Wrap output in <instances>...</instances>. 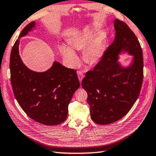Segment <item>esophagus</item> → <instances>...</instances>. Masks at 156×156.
Returning <instances> with one entry per match:
<instances>
[{
  "mask_svg": "<svg viewBox=\"0 0 156 156\" xmlns=\"http://www.w3.org/2000/svg\"><path fill=\"white\" fill-rule=\"evenodd\" d=\"M77 75H78L79 80H80V82H81V81H82V80H83V77H84L83 73L81 72V71H78V72H77Z\"/></svg>",
  "mask_w": 156,
  "mask_h": 156,
  "instance_id": "obj_1",
  "label": "esophagus"
}]
</instances>
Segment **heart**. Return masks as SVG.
Here are the masks:
<instances>
[{
    "mask_svg": "<svg viewBox=\"0 0 156 156\" xmlns=\"http://www.w3.org/2000/svg\"><path fill=\"white\" fill-rule=\"evenodd\" d=\"M68 42L70 46L62 44L59 46V51L73 67L76 66L80 63V58L73 49L80 51L86 48L83 53V58L90 65L99 62L105 53V37L102 35H97V31L92 27H86L76 32Z\"/></svg>",
    "mask_w": 156,
    "mask_h": 156,
    "instance_id": "heart-1",
    "label": "heart"
}]
</instances>
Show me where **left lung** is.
Segmentation results:
<instances>
[{"instance_id":"8db88e82","label":"left lung","mask_w":156,"mask_h":156,"mask_svg":"<svg viewBox=\"0 0 156 156\" xmlns=\"http://www.w3.org/2000/svg\"><path fill=\"white\" fill-rule=\"evenodd\" d=\"M114 27L113 43L81 83L88 93L91 119L99 125L112 123L126 115L138 99L143 81V51L137 37L118 19L114 20ZM126 52L133 59L123 66L119 58Z\"/></svg>"}]
</instances>
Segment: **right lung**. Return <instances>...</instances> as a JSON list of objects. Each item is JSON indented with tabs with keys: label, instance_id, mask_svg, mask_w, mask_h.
<instances>
[{
	"label": "right lung",
	"instance_id": "obj_1",
	"mask_svg": "<svg viewBox=\"0 0 156 156\" xmlns=\"http://www.w3.org/2000/svg\"><path fill=\"white\" fill-rule=\"evenodd\" d=\"M35 26V21L27 24L12 47L11 83L16 99L29 117L44 125H59L66 119L68 104L80 83L76 70L58 62L44 72H35L24 64L19 55L20 39Z\"/></svg>",
	"mask_w": 156,
	"mask_h": 156
}]
</instances>
